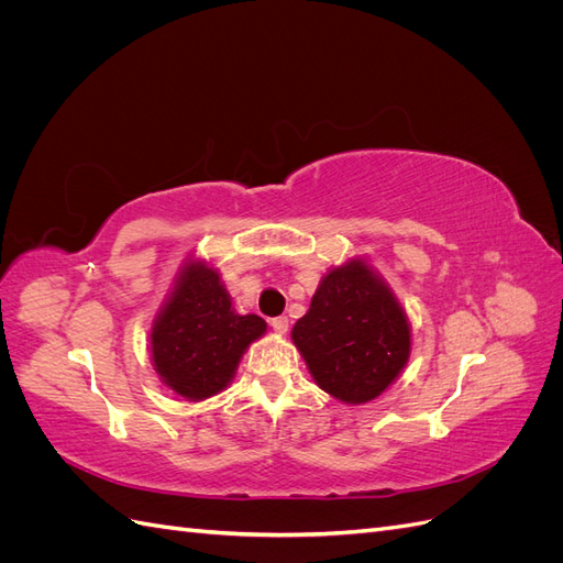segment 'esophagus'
Wrapping results in <instances>:
<instances>
[{
  "instance_id": "esophagus-1",
  "label": "esophagus",
  "mask_w": 563,
  "mask_h": 563,
  "mask_svg": "<svg viewBox=\"0 0 563 563\" xmlns=\"http://www.w3.org/2000/svg\"><path fill=\"white\" fill-rule=\"evenodd\" d=\"M269 327H272V329H275L277 333H282V335H284V333L288 331V317H284V314H282V317H275V319H269Z\"/></svg>"
}]
</instances>
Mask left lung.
Here are the masks:
<instances>
[{
    "mask_svg": "<svg viewBox=\"0 0 563 563\" xmlns=\"http://www.w3.org/2000/svg\"><path fill=\"white\" fill-rule=\"evenodd\" d=\"M291 335L317 385L347 404L376 399L411 352L399 302L360 261L321 279Z\"/></svg>",
    "mask_w": 563,
    "mask_h": 563,
    "instance_id": "1",
    "label": "left lung"
}]
</instances>
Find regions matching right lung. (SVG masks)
Instances as JSON below:
<instances>
[{"mask_svg": "<svg viewBox=\"0 0 563 563\" xmlns=\"http://www.w3.org/2000/svg\"><path fill=\"white\" fill-rule=\"evenodd\" d=\"M265 329L261 317L232 310L218 272L192 263L152 327V360L180 397L207 399L232 380L244 350Z\"/></svg>", "mask_w": 563, "mask_h": 563, "instance_id": "right-lung-1", "label": "right lung"}]
</instances>
